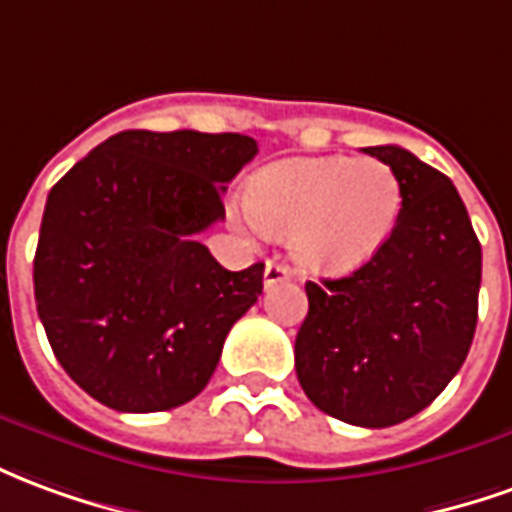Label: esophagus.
Here are the masks:
<instances>
[{"label": "esophagus", "instance_id": "esophagus-1", "mask_svg": "<svg viewBox=\"0 0 512 512\" xmlns=\"http://www.w3.org/2000/svg\"><path fill=\"white\" fill-rule=\"evenodd\" d=\"M292 278V273H289V267L281 262H267V267H264V286L270 289V286L281 284V281H289Z\"/></svg>", "mask_w": 512, "mask_h": 512}]
</instances>
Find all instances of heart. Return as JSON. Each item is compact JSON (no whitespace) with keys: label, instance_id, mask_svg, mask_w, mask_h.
Wrapping results in <instances>:
<instances>
[{"label":"heart","instance_id":"b5f03b06","mask_svg":"<svg viewBox=\"0 0 512 512\" xmlns=\"http://www.w3.org/2000/svg\"><path fill=\"white\" fill-rule=\"evenodd\" d=\"M250 231L286 237L306 273L347 275L389 242L402 184L378 157H303L259 170L245 187Z\"/></svg>","mask_w":512,"mask_h":512}]
</instances>
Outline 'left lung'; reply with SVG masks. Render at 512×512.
<instances>
[{"instance_id": "left-lung-1", "label": "left lung", "mask_w": 512, "mask_h": 512, "mask_svg": "<svg viewBox=\"0 0 512 512\" xmlns=\"http://www.w3.org/2000/svg\"><path fill=\"white\" fill-rule=\"evenodd\" d=\"M402 184L397 228L344 278L308 281L297 380L333 419L391 427L436 400L469 355L482 248L455 184L400 146L364 148Z\"/></svg>"}]
</instances>
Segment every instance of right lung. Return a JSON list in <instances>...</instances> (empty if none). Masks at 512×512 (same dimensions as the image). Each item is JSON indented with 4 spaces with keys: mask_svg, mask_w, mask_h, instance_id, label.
<instances>
[{
    "mask_svg": "<svg viewBox=\"0 0 512 512\" xmlns=\"http://www.w3.org/2000/svg\"><path fill=\"white\" fill-rule=\"evenodd\" d=\"M245 134H112L46 198L35 303L57 361L107 408H179L206 389L264 264L231 273L195 234L256 157Z\"/></svg>",
    "mask_w": 512,
    "mask_h": 512,
    "instance_id": "add662e5",
    "label": "right lung"
}]
</instances>
